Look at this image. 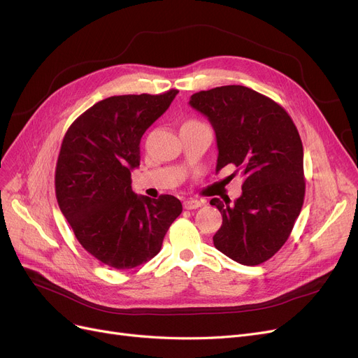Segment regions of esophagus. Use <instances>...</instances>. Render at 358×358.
I'll use <instances>...</instances> for the list:
<instances>
[{
    "label": "esophagus",
    "instance_id": "esophagus-1",
    "mask_svg": "<svg viewBox=\"0 0 358 358\" xmlns=\"http://www.w3.org/2000/svg\"><path fill=\"white\" fill-rule=\"evenodd\" d=\"M182 206H184V209H187V210H193V209H199V208H200L201 201H200V200L190 199V200H185V201L182 203Z\"/></svg>",
    "mask_w": 358,
    "mask_h": 358
}]
</instances>
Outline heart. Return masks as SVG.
I'll list each match as a JSON object with an SVG mask.
<instances>
[{"mask_svg": "<svg viewBox=\"0 0 358 358\" xmlns=\"http://www.w3.org/2000/svg\"><path fill=\"white\" fill-rule=\"evenodd\" d=\"M187 123H190V122H187Z\"/></svg>", "mask_w": 358, "mask_h": 358, "instance_id": "b5f03b06", "label": "heart"}]
</instances>
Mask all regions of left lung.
Masks as SVG:
<instances>
[{
    "mask_svg": "<svg viewBox=\"0 0 358 358\" xmlns=\"http://www.w3.org/2000/svg\"><path fill=\"white\" fill-rule=\"evenodd\" d=\"M210 122L217 143L216 173L235 165L242 194L212 199L222 213L215 247L243 266L270 259L287 241L305 199L303 145L287 111L242 85H223L192 96Z\"/></svg>",
    "mask_w": 358,
    "mask_h": 358,
    "instance_id": "left-lung-1",
    "label": "left lung"
}]
</instances>
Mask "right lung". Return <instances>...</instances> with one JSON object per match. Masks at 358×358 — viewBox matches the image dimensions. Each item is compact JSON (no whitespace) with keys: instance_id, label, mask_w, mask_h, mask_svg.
Masks as SVG:
<instances>
[{"instance_id":"1","label":"right lung","mask_w":358,"mask_h":358,"mask_svg":"<svg viewBox=\"0 0 358 358\" xmlns=\"http://www.w3.org/2000/svg\"><path fill=\"white\" fill-rule=\"evenodd\" d=\"M177 94L104 99L83 113L62 141L56 199L84 250L108 267L129 270L154 258L182 212L174 196L135 194L130 180L141 162L142 135Z\"/></svg>"}]
</instances>
